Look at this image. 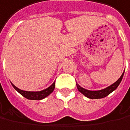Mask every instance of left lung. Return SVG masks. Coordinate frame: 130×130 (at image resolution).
Returning a JSON list of instances; mask_svg holds the SVG:
<instances>
[{
    "instance_id": "left-lung-1",
    "label": "left lung",
    "mask_w": 130,
    "mask_h": 130,
    "mask_svg": "<svg viewBox=\"0 0 130 130\" xmlns=\"http://www.w3.org/2000/svg\"><path fill=\"white\" fill-rule=\"evenodd\" d=\"M123 76H124V72L122 73L120 78L115 83L112 84L111 86H108V88H106L105 89L101 90V91H88V90H86L85 88H83L82 87H80L78 84H76L77 88H78V90L80 91L81 93L84 94L85 96H86L88 98H91V99L103 98L108 96L109 94L111 93L112 91H115L118 87V86L120 85L122 79L123 78Z\"/></svg>"
}]
</instances>
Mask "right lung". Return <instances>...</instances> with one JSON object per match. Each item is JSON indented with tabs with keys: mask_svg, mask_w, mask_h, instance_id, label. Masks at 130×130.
<instances>
[{
	"mask_svg": "<svg viewBox=\"0 0 130 130\" xmlns=\"http://www.w3.org/2000/svg\"><path fill=\"white\" fill-rule=\"evenodd\" d=\"M12 86L15 89L16 91L18 92L19 93L21 94L22 96L26 98L27 99H29V100H37V101H39V100H42L43 98L47 97L50 93H52L53 92V91L54 90V88H55V82H54L52 85H51L50 87L47 88L46 89H44V90L41 91H37V92L22 91V90L19 89L18 88L16 87L15 86H14L12 84Z\"/></svg>",
	"mask_w": 130,
	"mask_h": 130,
	"instance_id": "obj_1",
	"label": "right lung"
}]
</instances>
